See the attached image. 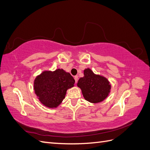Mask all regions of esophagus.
<instances>
[{
    "label": "esophagus",
    "instance_id": "1",
    "mask_svg": "<svg viewBox=\"0 0 150 150\" xmlns=\"http://www.w3.org/2000/svg\"><path fill=\"white\" fill-rule=\"evenodd\" d=\"M74 80H75V83H77V82H78V76H74Z\"/></svg>",
    "mask_w": 150,
    "mask_h": 150
}]
</instances>
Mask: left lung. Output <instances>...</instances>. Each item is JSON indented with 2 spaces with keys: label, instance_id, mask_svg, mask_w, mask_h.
I'll list each match as a JSON object with an SVG mask.
<instances>
[{
  "label": "left lung",
  "instance_id": "1",
  "mask_svg": "<svg viewBox=\"0 0 150 150\" xmlns=\"http://www.w3.org/2000/svg\"><path fill=\"white\" fill-rule=\"evenodd\" d=\"M86 101L98 103L104 101L110 93L111 84L103 76L95 74L89 68L84 70V77L81 78L78 84Z\"/></svg>",
  "mask_w": 150,
  "mask_h": 150
}]
</instances>
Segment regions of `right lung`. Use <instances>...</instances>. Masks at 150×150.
Masks as SVG:
<instances>
[{
  "mask_svg": "<svg viewBox=\"0 0 150 150\" xmlns=\"http://www.w3.org/2000/svg\"><path fill=\"white\" fill-rule=\"evenodd\" d=\"M74 83L73 77L62 69L44 71L34 79V89L43 105L56 108L64 99L67 90L73 87Z\"/></svg>",
  "mask_w": 150,
  "mask_h": 150,
  "instance_id": "1",
  "label": "right lung"
}]
</instances>
